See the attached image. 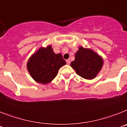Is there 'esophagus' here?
Returning a JSON list of instances; mask_svg holds the SVG:
<instances>
[{
    "label": "esophagus",
    "instance_id": "obj_1",
    "mask_svg": "<svg viewBox=\"0 0 127 127\" xmlns=\"http://www.w3.org/2000/svg\"><path fill=\"white\" fill-rule=\"evenodd\" d=\"M66 61V63H67V64H70V63H71V61H70V59H67V60Z\"/></svg>",
    "mask_w": 127,
    "mask_h": 127
}]
</instances>
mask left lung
Wrapping results in <instances>:
<instances>
[{
  "instance_id": "left-lung-1",
  "label": "left lung",
  "mask_w": 127,
  "mask_h": 127,
  "mask_svg": "<svg viewBox=\"0 0 127 127\" xmlns=\"http://www.w3.org/2000/svg\"><path fill=\"white\" fill-rule=\"evenodd\" d=\"M103 65L102 59L95 52L80 47L75 54L71 66L77 75L86 79H93L96 76Z\"/></svg>"
}]
</instances>
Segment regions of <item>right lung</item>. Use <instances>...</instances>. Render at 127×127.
Instances as JSON below:
<instances>
[{
	"instance_id": "1",
	"label": "right lung",
	"mask_w": 127,
	"mask_h": 127,
	"mask_svg": "<svg viewBox=\"0 0 127 127\" xmlns=\"http://www.w3.org/2000/svg\"><path fill=\"white\" fill-rule=\"evenodd\" d=\"M66 61L61 54H55L51 46L39 48L27 63L29 72L37 82L49 83L57 75Z\"/></svg>"
}]
</instances>
